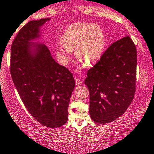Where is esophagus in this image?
I'll return each mask as SVG.
<instances>
[{"label": "esophagus", "instance_id": "esophagus-1", "mask_svg": "<svg viewBox=\"0 0 154 154\" xmlns=\"http://www.w3.org/2000/svg\"><path fill=\"white\" fill-rule=\"evenodd\" d=\"M74 79H75L76 84H77V86H80V85H82V84H83V82H82V81H81V80H80V79H79L78 77H74Z\"/></svg>", "mask_w": 154, "mask_h": 154}]
</instances>
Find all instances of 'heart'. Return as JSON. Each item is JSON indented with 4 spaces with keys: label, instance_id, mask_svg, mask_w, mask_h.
<instances>
[{
    "label": "heart",
    "instance_id": "obj_1",
    "mask_svg": "<svg viewBox=\"0 0 154 154\" xmlns=\"http://www.w3.org/2000/svg\"><path fill=\"white\" fill-rule=\"evenodd\" d=\"M105 43L101 27L92 23H75L64 31L63 40L57 42L56 54L62 63H67L74 49L77 60L91 66L100 58Z\"/></svg>",
    "mask_w": 154,
    "mask_h": 154
}]
</instances>
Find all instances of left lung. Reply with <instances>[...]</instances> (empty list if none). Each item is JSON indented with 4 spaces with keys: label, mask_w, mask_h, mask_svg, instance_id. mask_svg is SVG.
<instances>
[{
    "label": "left lung",
    "mask_w": 154,
    "mask_h": 154,
    "mask_svg": "<svg viewBox=\"0 0 154 154\" xmlns=\"http://www.w3.org/2000/svg\"><path fill=\"white\" fill-rule=\"evenodd\" d=\"M137 52L126 36L112 44L87 72L89 114L94 122L110 123L123 115L136 91Z\"/></svg>",
    "instance_id": "1"
}]
</instances>
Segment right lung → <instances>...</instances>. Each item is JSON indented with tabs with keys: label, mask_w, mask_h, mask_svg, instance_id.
I'll return each instance as SVG.
<instances>
[{
	"label": "right lung",
	"mask_w": 154,
	"mask_h": 154,
	"mask_svg": "<svg viewBox=\"0 0 154 154\" xmlns=\"http://www.w3.org/2000/svg\"><path fill=\"white\" fill-rule=\"evenodd\" d=\"M51 18L30 21L18 32L11 47L10 74L31 116L50 128L68 121L70 97L75 86L72 73L59 65L47 46L33 42Z\"/></svg>",
	"instance_id": "obj_1"
}]
</instances>
